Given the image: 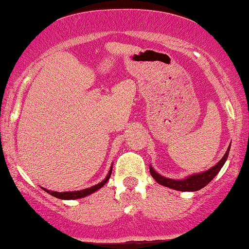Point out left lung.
Listing matches in <instances>:
<instances>
[{
	"label": "left lung",
	"mask_w": 249,
	"mask_h": 249,
	"mask_svg": "<svg viewBox=\"0 0 249 249\" xmlns=\"http://www.w3.org/2000/svg\"><path fill=\"white\" fill-rule=\"evenodd\" d=\"M230 148L231 147L229 146L226 153L224 154V157L221 158L219 162H217L215 166L211 167L210 169L205 170V172L193 174V175L187 176V178H184L174 179V178H164V176L160 175V174L155 172L152 166H149V172H151V175L153 176V178L158 182L159 184L164 185V187L170 188V189L178 190V191H197L202 189V188H204L206 184L210 183L212 179L214 178V176L220 172V169L223 168V166L226 162L227 158H229Z\"/></svg>",
	"instance_id": "obj_1"
}]
</instances>
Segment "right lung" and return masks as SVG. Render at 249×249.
I'll return each mask as SVG.
<instances>
[{
	"label": "right lung",
	"instance_id": "add662e5",
	"mask_svg": "<svg viewBox=\"0 0 249 249\" xmlns=\"http://www.w3.org/2000/svg\"><path fill=\"white\" fill-rule=\"evenodd\" d=\"M111 173H112V166H111V168H110L109 173H107V178H104L103 181L101 182V183H97V184L92 185V187H90V188H87V189H83V190H79V191H65V193H59V191L47 190V189H45V188H43V189L46 191V193H49L50 195H52V196H54V197H56V198H59V199H79V198H83V197L89 196V195H91L92 193H95V191H97L98 189H101V188L107 183V179L110 178V176H111Z\"/></svg>",
	"mask_w": 249,
	"mask_h": 249
}]
</instances>
